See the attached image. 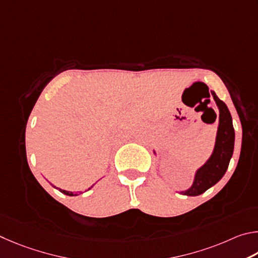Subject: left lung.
I'll list each match as a JSON object with an SVG mask.
<instances>
[{
  "label": "left lung",
  "instance_id": "1",
  "mask_svg": "<svg viewBox=\"0 0 258 258\" xmlns=\"http://www.w3.org/2000/svg\"><path fill=\"white\" fill-rule=\"evenodd\" d=\"M211 93L220 112L215 145L209 160L196 170L190 188L181 191L182 195L186 196H198L218 183L227 172L233 154L234 129L231 114L225 103L221 101L214 92ZM154 154L156 155L155 152Z\"/></svg>",
  "mask_w": 258,
  "mask_h": 258
}]
</instances>
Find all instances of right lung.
<instances>
[{
    "label": "right lung",
    "mask_w": 258,
    "mask_h": 258,
    "mask_svg": "<svg viewBox=\"0 0 258 258\" xmlns=\"http://www.w3.org/2000/svg\"><path fill=\"white\" fill-rule=\"evenodd\" d=\"M52 184V183H51ZM52 186L54 187V184H52ZM94 187V184L90 188H93ZM90 188H88V190ZM56 189H58V190H60L62 194H64V195H68V196H78V195H80V194H83L84 191H77L76 194H74L72 191H68V190H63V189H60V188H56Z\"/></svg>",
    "instance_id": "1"
}]
</instances>
